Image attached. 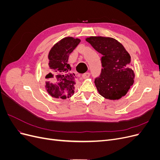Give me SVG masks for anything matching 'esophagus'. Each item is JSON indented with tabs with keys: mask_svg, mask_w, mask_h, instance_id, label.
I'll return each instance as SVG.
<instances>
[{
	"mask_svg": "<svg viewBox=\"0 0 160 160\" xmlns=\"http://www.w3.org/2000/svg\"><path fill=\"white\" fill-rule=\"evenodd\" d=\"M89 76H90L89 72H85V73L82 75V78L87 79V78H88V77H89Z\"/></svg>",
	"mask_w": 160,
	"mask_h": 160,
	"instance_id": "1",
	"label": "esophagus"
}]
</instances>
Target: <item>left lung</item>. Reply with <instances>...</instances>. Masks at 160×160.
Instances as JSON below:
<instances>
[{
	"mask_svg": "<svg viewBox=\"0 0 160 160\" xmlns=\"http://www.w3.org/2000/svg\"><path fill=\"white\" fill-rule=\"evenodd\" d=\"M86 41L102 55L101 74L95 79L99 94L111 100L122 98L126 95L134 81L135 75L130 63L129 54L113 38L90 37Z\"/></svg>",
	"mask_w": 160,
	"mask_h": 160,
	"instance_id": "obj_1",
	"label": "left lung"
}]
</instances>
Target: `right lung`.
I'll return each instance as SVG.
<instances>
[{"instance_id": "add662e5", "label": "right lung", "mask_w": 160, "mask_h": 160, "mask_svg": "<svg viewBox=\"0 0 160 160\" xmlns=\"http://www.w3.org/2000/svg\"><path fill=\"white\" fill-rule=\"evenodd\" d=\"M81 40L65 37L57 42L49 53L50 71L46 78L45 88L52 97L65 99L74 93L76 77L68 63L69 56Z\"/></svg>"}]
</instances>
